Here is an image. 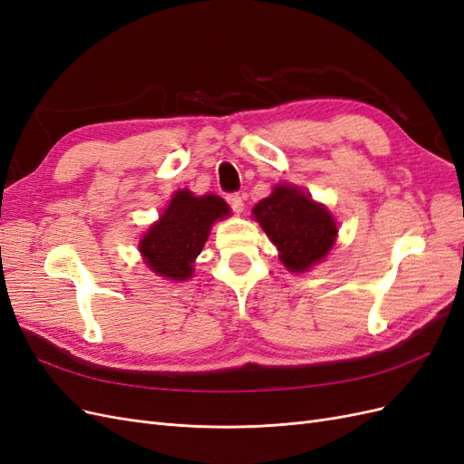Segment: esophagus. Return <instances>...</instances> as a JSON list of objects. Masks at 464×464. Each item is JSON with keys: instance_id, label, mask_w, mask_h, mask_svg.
<instances>
[{"instance_id": "34e87169", "label": "esophagus", "mask_w": 464, "mask_h": 464, "mask_svg": "<svg viewBox=\"0 0 464 464\" xmlns=\"http://www.w3.org/2000/svg\"><path fill=\"white\" fill-rule=\"evenodd\" d=\"M227 201L232 207L234 213H242V210H244V198H242L240 193H230L228 198H227Z\"/></svg>"}]
</instances>
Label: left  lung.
<instances>
[{
    "label": "left lung",
    "instance_id": "8db88e82",
    "mask_svg": "<svg viewBox=\"0 0 464 464\" xmlns=\"http://www.w3.org/2000/svg\"><path fill=\"white\" fill-rule=\"evenodd\" d=\"M254 218L271 237L278 259L290 273L310 271L325 259L339 232L325 205L290 184H276L269 198L254 207Z\"/></svg>",
    "mask_w": 464,
    "mask_h": 464
}]
</instances>
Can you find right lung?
Wrapping results in <instances>:
<instances>
[{
    "mask_svg": "<svg viewBox=\"0 0 464 464\" xmlns=\"http://www.w3.org/2000/svg\"><path fill=\"white\" fill-rule=\"evenodd\" d=\"M230 217V207L218 195L195 198L179 189L139 242V251L152 273L170 280H188L201 254L210 227Z\"/></svg>",
    "mask_w": 464,
    "mask_h": 464,
    "instance_id": "right-lung-1",
    "label": "right lung"
}]
</instances>
